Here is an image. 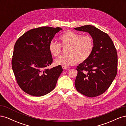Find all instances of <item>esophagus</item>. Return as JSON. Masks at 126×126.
I'll list each match as a JSON object with an SVG mask.
<instances>
[{"instance_id":"obj_1","label":"esophagus","mask_w":126,"mask_h":126,"mask_svg":"<svg viewBox=\"0 0 126 126\" xmlns=\"http://www.w3.org/2000/svg\"><path fill=\"white\" fill-rule=\"evenodd\" d=\"M63 69H69L70 68L69 67H66V66H63Z\"/></svg>"}]
</instances>
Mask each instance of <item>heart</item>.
I'll return each instance as SVG.
<instances>
[{"label": "heart", "instance_id": "b5f03b06", "mask_svg": "<svg viewBox=\"0 0 126 126\" xmlns=\"http://www.w3.org/2000/svg\"><path fill=\"white\" fill-rule=\"evenodd\" d=\"M63 47H68L67 55L60 56L55 60V63L62 66L74 65L76 61L79 63L84 62L89 58L94 49V41L89 36L82 35L72 31H67L59 37ZM61 45L51 41L49 45L50 54L54 57L58 56L62 50Z\"/></svg>", "mask_w": 126, "mask_h": 126}]
</instances>
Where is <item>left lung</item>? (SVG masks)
<instances>
[{
    "label": "left lung",
    "instance_id": "1",
    "mask_svg": "<svg viewBox=\"0 0 126 126\" xmlns=\"http://www.w3.org/2000/svg\"><path fill=\"white\" fill-rule=\"evenodd\" d=\"M88 32L94 49L89 58L77 66L75 82L77 90L89 97L104 93L111 85L117 72L118 57L113 41L107 33L91 25L74 28Z\"/></svg>",
    "mask_w": 126,
    "mask_h": 126
}]
</instances>
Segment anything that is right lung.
Segmentation results:
<instances>
[{"label":"right lung","instance_id":"1","mask_svg":"<svg viewBox=\"0 0 126 126\" xmlns=\"http://www.w3.org/2000/svg\"><path fill=\"white\" fill-rule=\"evenodd\" d=\"M59 27H41L24 33L15 43L12 68L18 85L24 92L40 97L54 89L63 71L59 65L51 69L52 63L49 45Z\"/></svg>","mask_w":126,"mask_h":126}]
</instances>
